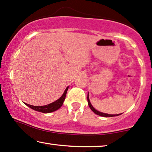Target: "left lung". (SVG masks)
<instances>
[{"label": "left lung", "instance_id": "obj_1", "mask_svg": "<svg viewBox=\"0 0 152 152\" xmlns=\"http://www.w3.org/2000/svg\"><path fill=\"white\" fill-rule=\"evenodd\" d=\"M88 105H89V106H90V108L91 110H92L93 112L95 113V114L99 115V116H102V117H110L118 116V115H120L121 114H122V113H121V114H118V115H110V114H107V113H102V112H99V111L96 110V109H95L94 107L92 106V104H91V103L90 102V99H89V93H88Z\"/></svg>", "mask_w": 152, "mask_h": 152}]
</instances>
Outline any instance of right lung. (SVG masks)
Wrapping results in <instances>:
<instances>
[{
    "label": "right lung",
    "mask_w": 152,
    "mask_h": 152,
    "mask_svg": "<svg viewBox=\"0 0 152 152\" xmlns=\"http://www.w3.org/2000/svg\"><path fill=\"white\" fill-rule=\"evenodd\" d=\"M69 87L66 88V90H64L63 94L62 95V96L60 97V99H58L57 101L56 102L51 103V104H49L48 105H46V106H32V105H29L28 104H26V106L30 107V108L33 109L36 111H38V112H41L43 113H49L51 112H53V111L57 110L58 109H59L60 107L62 106L63 104V102L64 99H65V96L66 94V92H67Z\"/></svg>",
    "instance_id": "obj_1"
}]
</instances>
